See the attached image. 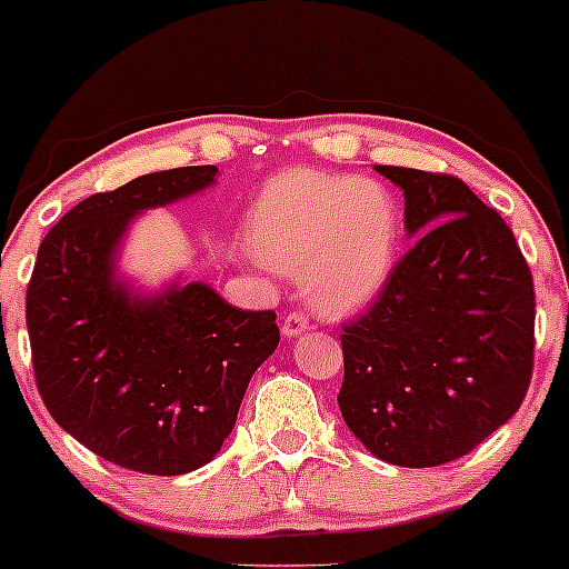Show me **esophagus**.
I'll list each match as a JSON object with an SVG mask.
<instances>
[{
    "label": "esophagus",
    "instance_id": "obj_1",
    "mask_svg": "<svg viewBox=\"0 0 569 569\" xmlns=\"http://www.w3.org/2000/svg\"><path fill=\"white\" fill-rule=\"evenodd\" d=\"M307 329H310V321H307L302 312H289V316L283 318V323H280V331H283L286 339L299 337Z\"/></svg>",
    "mask_w": 569,
    "mask_h": 569
}]
</instances>
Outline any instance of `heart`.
<instances>
[{
  "label": "heart",
  "mask_w": 569,
  "mask_h": 569,
  "mask_svg": "<svg viewBox=\"0 0 569 569\" xmlns=\"http://www.w3.org/2000/svg\"><path fill=\"white\" fill-rule=\"evenodd\" d=\"M253 257L302 286L323 312L363 310L393 272L401 221L375 179L289 171L270 179L246 219Z\"/></svg>",
  "instance_id": "obj_1"
}]
</instances>
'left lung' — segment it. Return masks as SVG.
I'll return each instance as SVG.
<instances>
[{"label":"left lung","instance_id":"obj_1","mask_svg":"<svg viewBox=\"0 0 569 569\" xmlns=\"http://www.w3.org/2000/svg\"><path fill=\"white\" fill-rule=\"evenodd\" d=\"M403 189L417 243L377 302L342 326V420L371 455L433 468L479 447L525 401L532 272L513 232L466 181L375 166Z\"/></svg>","mask_w":569,"mask_h":569}]
</instances>
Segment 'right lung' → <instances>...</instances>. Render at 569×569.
I'll list each match as a JSON object with an SVG mask.
<instances>
[{
    "label": "right lung",
    "mask_w": 569,
    "mask_h": 569,
    "mask_svg": "<svg viewBox=\"0 0 569 569\" xmlns=\"http://www.w3.org/2000/svg\"><path fill=\"white\" fill-rule=\"evenodd\" d=\"M217 173L173 168L90 194L39 246L26 291L39 396L69 436L128 471L179 476L213 460L280 342L272 310H240L198 280L139 293L117 272L130 221Z\"/></svg>",
    "instance_id": "1"
}]
</instances>
